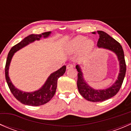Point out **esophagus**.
Instances as JSON below:
<instances>
[{
    "label": "esophagus",
    "instance_id": "1",
    "mask_svg": "<svg viewBox=\"0 0 131 131\" xmlns=\"http://www.w3.org/2000/svg\"><path fill=\"white\" fill-rule=\"evenodd\" d=\"M73 68V64H68L67 66V69H70V68Z\"/></svg>",
    "mask_w": 131,
    "mask_h": 131
}]
</instances>
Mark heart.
<instances>
[{
  "label": "heart",
  "mask_w": 131,
  "mask_h": 131,
  "mask_svg": "<svg viewBox=\"0 0 131 131\" xmlns=\"http://www.w3.org/2000/svg\"><path fill=\"white\" fill-rule=\"evenodd\" d=\"M94 47V42L84 36H77L72 39L67 45L68 52H75L80 49V57L84 59L92 51Z\"/></svg>",
  "instance_id": "1"
}]
</instances>
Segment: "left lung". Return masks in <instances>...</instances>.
<instances>
[{
  "label": "left lung",
  "mask_w": 131,
  "mask_h": 131,
  "mask_svg": "<svg viewBox=\"0 0 131 131\" xmlns=\"http://www.w3.org/2000/svg\"><path fill=\"white\" fill-rule=\"evenodd\" d=\"M97 33L100 36L97 43V47L99 48L109 50L115 54L118 58V61H119L120 70L117 79L112 86L105 89H95L91 88L85 80L80 66L78 64L76 65L75 68L79 72L77 88L79 92L85 100L92 102H101L106 101L117 94L122 86L126 72L124 53L121 45L105 31H97ZM92 34H96V32H92Z\"/></svg>",
  "instance_id": "1"
}]
</instances>
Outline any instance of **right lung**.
Segmentation results:
<instances>
[{"instance_id": "obj_1", "label": "right lung", "mask_w": 131, "mask_h": 131, "mask_svg": "<svg viewBox=\"0 0 131 131\" xmlns=\"http://www.w3.org/2000/svg\"><path fill=\"white\" fill-rule=\"evenodd\" d=\"M51 31L42 33L41 34H31L23 39V40L13 46L10 49L8 55H7V61H6V67H5V75H6V82L7 83L10 92L13 96L16 97L17 100L24 105L28 106H40L44 105L52 99L56 92L57 88L58 79L61 76L63 75L65 73L66 66H63L56 72H53L49 76L46 82L38 90L34 92H23V91L17 89L12 83L9 76V69L10 61L14 56V53L20 50L21 49L32 43L35 40H39L41 38H47L50 36Z\"/></svg>"}]
</instances>
